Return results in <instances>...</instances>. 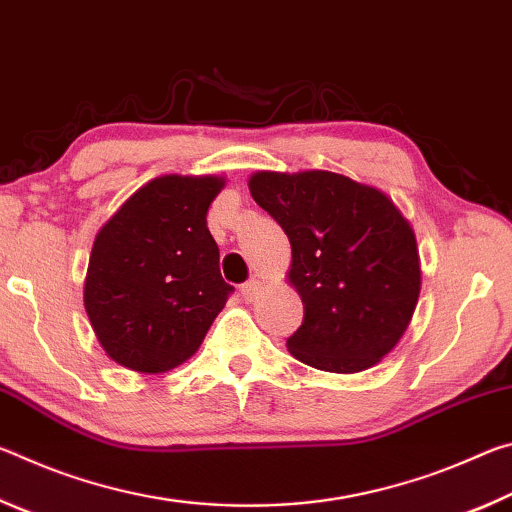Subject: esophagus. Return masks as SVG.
Here are the masks:
<instances>
[{"mask_svg":"<svg viewBox=\"0 0 512 512\" xmlns=\"http://www.w3.org/2000/svg\"><path fill=\"white\" fill-rule=\"evenodd\" d=\"M259 289H262V284H259V280H255V277H253V280L241 284V296H244L246 302H253L257 298Z\"/></svg>","mask_w":512,"mask_h":512,"instance_id":"obj_1","label":"esophagus"}]
</instances>
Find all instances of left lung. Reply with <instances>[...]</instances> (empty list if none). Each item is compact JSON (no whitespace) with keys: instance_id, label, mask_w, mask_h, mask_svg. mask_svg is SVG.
Wrapping results in <instances>:
<instances>
[{"instance_id":"8db88e82","label":"left lung","mask_w":512,"mask_h":512,"mask_svg":"<svg viewBox=\"0 0 512 512\" xmlns=\"http://www.w3.org/2000/svg\"><path fill=\"white\" fill-rule=\"evenodd\" d=\"M248 187L291 241L289 280L305 316L287 339L289 352L343 375L375 366L418 305L420 259L409 221L379 189L332 171H257Z\"/></svg>"}]
</instances>
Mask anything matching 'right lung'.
<instances>
[{
  "instance_id": "1",
  "label": "right lung",
  "mask_w": 512,
  "mask_h": 512,
  "mask_svg": "<svg viewBox=\"0 0 512 512\" xmlns=\"http://www.w3.org/2000/svg\"><path fill=\"white\" fill-rule=\"evenodd\" d=\"M223 185L216 176L155 178L99 230L85 311L119 366L146 375L180 366L235 291L205 219Z\"/></svg>"
}]
</instances>
